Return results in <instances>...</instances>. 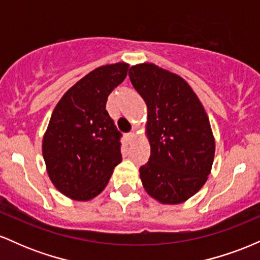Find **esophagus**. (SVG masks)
I'll use <instances>...</instances> for the list:
<instances>
[{
  "label": "esophagus",
  "instance_id": "34e87169",
  "mask_svg": "<svg viewBox=\"0 0 260 260\" xmlns=\"http://www.w3.org/2000/svg\"><path fill=\"white\" fill-rule=\"evenodd\" d=\"M134 139H136V132H134V131H132V132L127 134V140H128V143H132Z\"/></svg>",
  "mask_w": 260,
  "mask_h": 260
}]
</instances>
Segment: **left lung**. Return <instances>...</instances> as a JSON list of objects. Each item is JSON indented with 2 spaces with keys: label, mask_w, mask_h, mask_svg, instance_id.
<instances>
[{
  "label": "left lung",
  "mask_w": 260,
  "mask_h": 260,
  "mask_svg": "<svg viewBox=\"0 0 260 260\" xmlns=\"http://www.w3.org/2000/svg\"><path fill=\"white\" fill-rule=\"evenodd\" d=\"M128 76L148 109L150 157L139 169L143 187L161 204H181L204 186L214 162L207 112L186 80L159 66H132Z\"/></svg>",
  "instance_id": "1"
}]
</instances>
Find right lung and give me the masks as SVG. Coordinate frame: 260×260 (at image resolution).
Returning a JSON list of instances; mask_svg holds the SVG:
<instances>
[{
    "instance_id": "right-lung-1",
    "label": "right lung",
    "mask_w": 260,
    "mask_h": 260,
    "mask_svg": "<svg viewBox=\"0 0 260 260\" xmlns=\"http://www.w3.org/2000/svg\"><path fill=\"white\" fill-rule=\"evenodd\" d=\"M126 62L95 68L64 92L43 138L52 184L73 201L99 196L122 161L121 133L106 111L107 96L127 76Z\"/></svg>"
}]
</instances>
